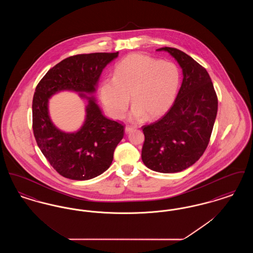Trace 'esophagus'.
I'll use <instances>...</instances> for the list:
<instances>
[{"mask_svg":"<svg viewBox=\"0 0 253 253\" xmlns=\"http://www.w3.org/2000/svg\"><path fill=\"white\" fill-rule=\"evenodd\" d=\"M133 129H134V127H133V126H126V127H125V132H131V131H132Z\"/></svg>","mask_w":253,"mask_h":253,"instance_id":"obj_1","label":"esophagus"}]
</instances>
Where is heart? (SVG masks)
I'll use <instances>...</instances> for the list:
<instances>
[{
	"label": "heart",
	"instance_id": "1",
	"mask_svg": "<svg viewBox=\"0 0 253 253\" xmlns=\"http://www.w3.org/2000/svg\"><path fill=\"white\" fill-rule=\"evenodd\" d=\"M180 85V71L171 61L143 54H131L117 63L115 76L106 77L99 96L109 115L117 120L126 113L132 96V118L154 120L172 105Z\"/></svg>",
	"mask_w": 253,
	"mask_h": 253
}]
</instances>
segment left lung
<instances>
[{
  "label": "left lung",
  "instance_id": "8db88e82",
  "mask_svg": "<svg viewBox=\"0 0 253 253\" xmlns=\"http://www.w3.org/2000/svg\"><path fill=\"white\" fill-rule=\"evenodd\" d=\"M183 70V82L168 112L142 126L145 141L141 158L153 170L178 172L204 154L216 119L218 99L207 70L179 49L162 47Z\"/></svg>",
  "mask_w": 253,
  "mask_h": 253
}]
</instances>
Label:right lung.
I'll return each mask as SVG.
<instances>
[{
	"instance_id": "add662e5",
	"label": "right lung",
	"mask_w": 253,
	"mask_h": 253,
	"mask_svg": "<svg viewBox=\"0 0 253 253\" xmlns=\"http://www.w3.org/2000/svg\"><path fill=\"white\" fill-rule=\"evenodd\" d=\"M118 56L119 52L71 56L51 68L37 85L32 103L34 136L50 165L63 177L88 180L104 172L123 138L124 125L105 118L95 99L89 97L81 130L61 132L49 118L48 98L62 90L95 92L103 68Z\"/></svg>"
}]
</instances>
